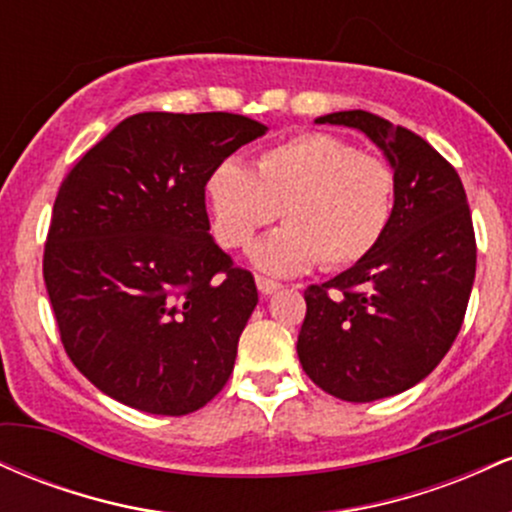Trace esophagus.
Returning <instances> with one entry per match:
<instances>
[{"label": "esophagus", "instance_id": "obj_1", "mask_svg": "<svg viewBox=\"0 0 512 512\" xmlns=\"http://www.w3.org/2000/svg\"><path fill=\"white\" fill-rule=\"evenodd\" d=\"M257 289H260V293L262 296H269V293H274V291H279L281 289V284L279 281H274V279H267V276H262V274H257Z\"/></svg>", "mask_w": 512, "mask_h": 512}]
</instances>
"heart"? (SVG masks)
<instances>
[{
  "label": "heart",
  "mask_w": 512,
  "mask_h": 512,
  "mask_svg": "<svg viewBox=\"0 0 512 512\" xmlns=\"http://www.w3.org/2000/svg\"><path fill=\"white\" fill-rule=\"evenodd\" d=\"M214 236L245 248L276 216L289 226L264 238L252 257L274 274L354 267L378 248L395 211V173L385 158L342 137L303 132L255 158V170L228 158L207 182Z\"/></svg>",
  "instance_id": "heart-1"
}]
</instances>
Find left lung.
Segmentation results:
<instances>
[{
  "instance_id": "obj_1",
  "label": "left lung",
  "mask_w": 512,
  "mask_h": 512,
  "mask_svg": "<svg viewBox=\"0 0 512 512\" xmlns=\"http://www.w3.org/2000/svg\"><path fill=\"white\" fill-rule=\"evenodd\" d=\"M366 132L395 168V211L366 260L305 289L298 358L344 402L409 390L448 354L477 274L472 211L457 170L411 129L368 110L317 117Z\"/></svg>"
}]
</instances>
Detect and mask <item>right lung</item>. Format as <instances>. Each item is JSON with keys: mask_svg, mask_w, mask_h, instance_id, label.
<instances>
[{"mask_svg": "<svg viewBox=\"0 0 512 512\" xmlns=\"http://www.w3.org/2000/svg\"><path fill=\"white\" fill-rule=\"evenodd\" d=\"M264 129L233 113H139L62 180L45 289L64 351L108 397L182 416L231 378L257 286L209 236L204 192Z\"/></svg>", "mask_w": 512, "mask_h": 512, "instance_id": "add662e5", "label": "right lung"}]
</instances>
